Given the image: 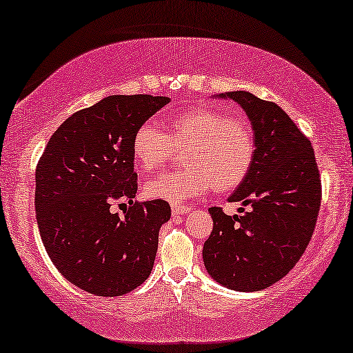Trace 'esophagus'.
I'll use <instances>...</instances> for the list:
<instances>
[{"label": "esophagus", "instance_id": "1", "mask_svg": "<svg viewBox=\"0 0 353 353\" xmlns=\"http://www.w3.org/2000/svg\"><path fill=\"white\" fill-rule=\"evenodd\" d=\"M192 210L191 205H172V213L175 216H180V214H186L189 211Z\"/></svg>", "mask_w": 353, "mask_h": 353}]
</instances>
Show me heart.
I'll return each mask as SVG.
<instances>
[{"mask_svg":"<svg viewBox=\"0 0 353 353\" xmlns=\"http://www.w3.org/2000/svg\"><path fill=\"white\" fill-rule=\"evenodd\" d=\"M173 146H188L186 169L164 173L145 186L151 199L173 203L213 188L221 194L233 191L245 181L256 154L251 124L213 105L176 113L164 121V131L154 123L142 124L132 139L135 169L140 173L161 169L170 161Z\"/></svg>","mask_w":353,"mask_h":353,"instance_id":"obj_1","label":"heart"}]
</instances>
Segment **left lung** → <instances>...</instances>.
<instances>
[{
    "label": "left lung",
    "instance_id": "1",
    "mask_svg": "<svg viewBox=\"0 0 353 353\" xmlns=\"http://www.w3.org/2000/svg\"><path fill=\"white\" fill-rule=\"evenodd\" d=\"M229 97L248 113L256 154L229 202L251 205L243 216L211 207L203 245L211 278L240 292L267 289L289 273L311 241L322 202L321 173L309 139L278 104L248 91Z\"/></svg>",
    "mask_w": 353,
    "mask_h": 353
}]
</instances>
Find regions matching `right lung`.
I'll return each instance as SVG.
<instances>
[{
    "mask_svg": "<svg viewBox=\"0 0 353 353\" xmlns=\"http://www.w3.org/2000/svg\"><path fill=\"white\" fill-rule=\"evenodd\" d=\"M169 102L150 94L104 97L70 115L37 162L34 207L42 243L57 270L79 289L126 295L153 270L170 205L134 200L132 139ZM121 199L130 207L113 214L111 203Z\"/></svg>",
    "mask_w": 353,
    "mask_h": 353,
    "instance_id": "1",
    "label": "right lung"
}]
</instances>
